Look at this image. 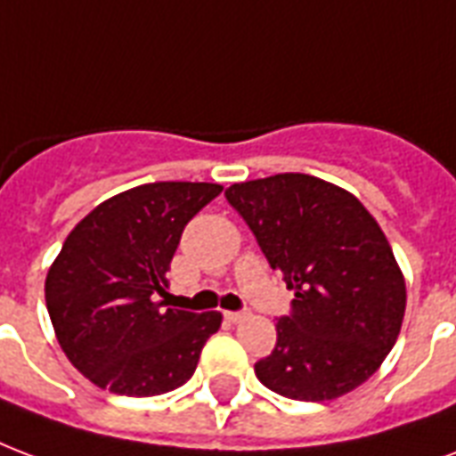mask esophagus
Wrapping results in <instances>:
<instances>
[{
	"label": "esophagus",
	"instance_id": "34e87169",
	"mask_svg": "<svg viewBox=\"0 0 456 456\" xmlns=\"http://www.w3.org/2000/svg\"><path fill=\"white\" fill-rule=\"evenodd\" d=\"M245 317H248V313H245V310H238V313H225V320L232 322V324H235V322H242Z\"/></svg>",
	"mask_w": 456,
	"mask_h": 456
}]
</instances>
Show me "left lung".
Returning a JSON list of instances; mask_svg holds the SVG:
<instances>
[{
	"label": "left lung",
	"instance_id": "left-lung-1",
	"mask_svg": "<svg viewBox=\"0 0 456 456\" xmlns=\"http://www.w3.org/2000/svg\"><path fill=\"white\" fill-rule=\"evenodd\" d=\"M248 224L296 297L276 322V346L255 362L259 382L297 402L351 392L392 351L406 286L378 221L354 194L303 173L231 184Z\"/></svg>",
	"mask_w": 456,
	"mask_h": 456
}]
</instances>
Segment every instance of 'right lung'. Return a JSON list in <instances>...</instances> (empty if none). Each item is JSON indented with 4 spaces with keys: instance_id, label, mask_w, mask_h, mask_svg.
I'll use <instances>...</instances> for the list:
<instances>
[{
    "instance_id": "obj_1",
    "label": "right lung",
    "mask_w": 456,
    "mask_h": 456,
    "mask_svg": "<svg viewBox=\"0 0 456 456\" xmlns=\"http://www.w3.org/2000/svg\"><path fill=\"white\" fill-rule=\"evenodd\" d=\"M211 183H151L95 207L69 232L45 281L61 351L122 396H156L197 370L221 313L167 307L166 272L184 225L221 194Z\"/></svg>"
}]
</instances>
